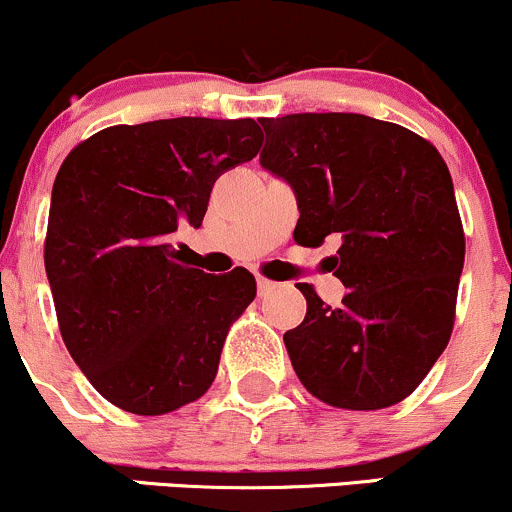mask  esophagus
<instances>
[{"label":"esophagus","mask_w":512,"mask_h":512,"mask_svg":"<svg viewBox=\"0 0 512 512\" xmlns=\"http://www.w3.org/2000/svg\"><path fill=\"white\" fill-rule=\"evenodd\" d=\"M256 288H258V295H268V293H273V290L278 288V283H273V280H266V278H258L256 280Z\"/></svg>","instance_id":"34e87169"}]
</instances>
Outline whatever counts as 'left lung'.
Returning a JSON list of instances; mask_svg holds the SVG:
<instances>
[{
  "instance_id": "left-lung-1",
  "label": "left lung",
  "mask_w": 512,
  "mask_h": 512,
  "mask_svg": "<svg viewBox=\"0 0 512 512\" xmlns=\"http://www.w3.org/2000/svg\"><path fill=\"white\" fill-rule=\"evenodd\" d=\"M261 166L295 192V241L337 236L329 271L349 293L283 334L302 386L322 403L381 410L420 386L452 337L464 229L452 175L430 141L366 114L258 119Z\"/></svg>"
}]
</instances>
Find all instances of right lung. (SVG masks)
Wrapping results in <instances>:
<instances>
[{
    "label": "right lung",
    "instance_id": "obj_1",
    "mask_svg": "<svg viewBox=\"0 0 512 512\" xmlns=\"http://www.w3.org/2000/svg\"><path fill=\"white\" fill-rule=\"evenodd\" d=\"M261 144L254 119H158L97 131L60 166L46 276L70 356L117 408L166 415L212 386L256 280L183 266L173 239L200 227L214 180Z\"/></svg>",
    "mask_w": 512,
    "mask_h": 512
}]
</instances>
